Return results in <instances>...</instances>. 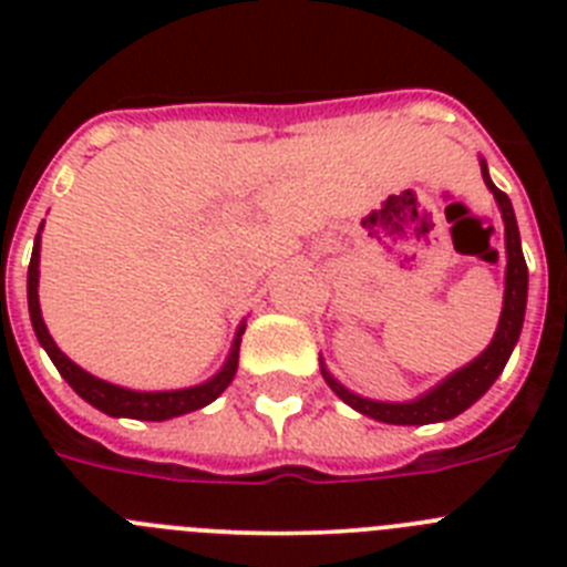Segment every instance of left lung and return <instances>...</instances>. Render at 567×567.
<instances>
[{
	"label": "left lung",
	"mask_w": 567,
	"mask_h": 567,
	"mask_svg": "<svg viewBox=\"0 0 567 567\" xmlns=\"http://www.w3.org/2000/svg\"><path fill=\"white\" fill-rule=\"evenodd\" d=\"M480 169H483L485 187H488L491 193H494V198H497V207L499 213H503L505 224V258H508V264H505V295L497 332H494L488 349H485L480 358H474L471 363H465L463 369H457V372H452L445 380H440L434 389H429V392L420 394V398L414 400H405V403H383V400H369L349 392L343 383L334 380V374L329 372L327 363L320 360V374H323V380L329 383V389H332L346 405H352L354 412L365 414V417L392 425H425L457 417V414H463L468 405H474L485 392H488L491 383L503 374L505 363H508L511 352H514V346H517L525 320V300H528V267H525L523 244H519L517 215H514L508 195L491 182L485 158H480Z\"/></svg>",
	"instance_id": "left-lung-1"
}]
</instances>
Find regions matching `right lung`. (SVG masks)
Wrapping results in <instances>:
<instances>
[{
    "mask_svg": "<svg viewBox=\"0 0 567 567\" xmlns=\"http://www.w3.org/2000/svg\"><path fill=\"white\" fill-rule=\"evenodd\" d=\"M42 227H39L37 240H33V255H30V267H28L30 323H33V332H37L39 343H42V349L48 352V358L53 360L59 374L68 380L70 389H73L79 398L87 400L90 405H96L99 412L110 414V417L155 420V423H158V420L182 417V414L195 412V409H204V405L213 403V400L218 398L229 383H233L235 372H238L240 334H244V329H247L244 320H240V327L233 340V349H229L221 369H218L209 380H204V383L198 385H189V389H173V392H135V389H124V385L107 383V380L84 372L82 365L73 363V360L59 349L56 340L50 338L48 327H44V320H42V309H39V249H42Z\"/></svg>",
    "mask_w": 567,
    "mask_h": 567,
    "instance_id": "right-lung-1",
    "label": "right lung"
}]
</instances>
